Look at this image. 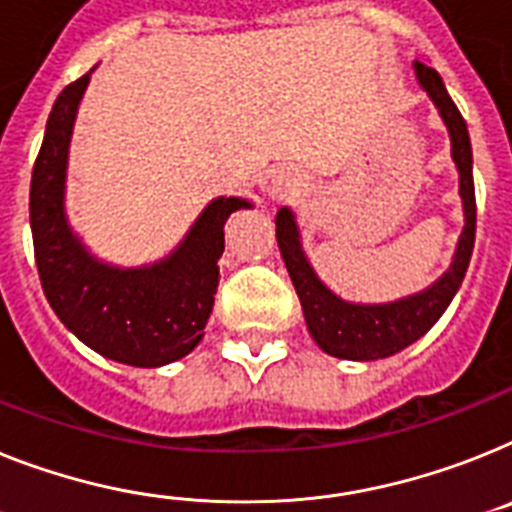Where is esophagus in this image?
I'll use <instances>...</instances> for the list:
<instances>
[{"instance_id": "34e87169", "label": "esophagus", "mask_w": 512, "mask_h": 512, "mask_svg": "<svg viewBox=\"0 0 512 512\" xmlns=\"http://www.w3.org/2000/svg\"><path fill=\"white\" fill-rule=\"evenodd\" d=\"M296 187H299V182H296V176H291V174H278L276 182H273V192H276L278 197L294 195Z\"/></svg>"}]
</instances>
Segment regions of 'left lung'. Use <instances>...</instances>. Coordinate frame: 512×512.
Returning <instances> with one entry per match:
<instances>
[{
    "instance_id": "8db88e82",
    "label": "left lung",
    "mask_w": 512,
    "mask_h": 512,
    "mask_svg": "<svg viewBox=\"0 0 512 512\" xmlns=\"http://www.w3.org/2000/svg\"><path fill=\"white\" fill-rule=\"evenodd\" d=\"M416 80L427 90V96L440 111L442 122L450 132V153L461 174V200L466 226L461 231L458 247H455L453 263L448 273L437 278L429 289L411 294L406 299L388 304H351L343 302L309 265L299 242L294 213L281 208L276 216V239L281 247L283 263L289 270L296 296L302 302L304 320H307L309 336L315 338L325 354L338 359H354V362H372L385 359L427 333L442 317V312L453 302L455 291L461 289L463 276L468 270V260L474 252L476 236V195H474V174H471V140H468L466 122L461 111L448 96L442 77L429 64L414 62Z\"/></svg>"
}]
</instances>
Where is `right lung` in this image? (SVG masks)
Here are the masks:
<instances>
[{"instance_id": "add662e5", "label": "right lung", "mask_w": 512, "mask_h": 512, "mask_svg": "<svg viewBox=\"0 0 512 512\" xmlns=\"http://www.w3.org/2000/svg\"><path fill=\"white\" fill-rule=\"evenodd\" d=\"M90 72L59 93L33 163L30 231L38 278L64 328L85 346L130 367H163L203 341L218 289L223 223L249 203L216 197L182 244L153 265L114 268L90 255L64 216L67 153Z\"/></svg>"}]
</instances>
